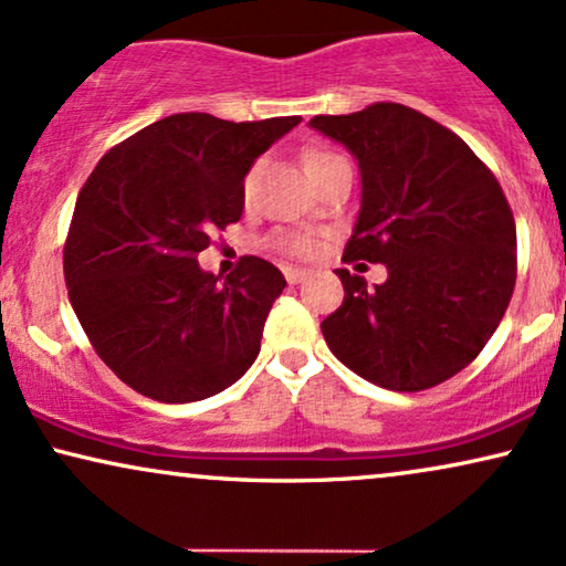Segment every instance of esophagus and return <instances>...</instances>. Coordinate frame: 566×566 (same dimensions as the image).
<instances>
[{"mask_svg": "<svg viewBox=\"0 0 566 566\" xmlns=\"http://www.w3.org/2000/svg\"><path fill=\"white\" fill-rule=\"evenodd\" d=\"M283 275H285V281H289L291 285H296L301 281H306L310 270H304V268H283Z\"/></svg>", "mask_w": 566, "mask_h": 566, "instance_id": "34e87169", "label": "esophagus"}]
</instances>
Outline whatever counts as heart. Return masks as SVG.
Segmentation results:
<instances>
[{
    "label": "heart",
    "instance_id": "heart-1",
    "mask_svg": "<svg viewBox=\"0 0 566 566\" xmlns=\"http://www.w3.org/2000/svg\"><path fill=\"white\" fill-rule=\"evenodd\" d=\"M340 160H346V158L329 148H310L304 153V168L310 171L312 179L319 171H325L327 166L340 164ZM252 179H254V174H247L244 195H249V189H252ZM270 247L285 256H310L314 252V247H317V241H314L312 233H306V231H275L273 237H270Z\"/></svg>",
    "mask_w": 566,
    "mask_h": 566
}]
</instances>
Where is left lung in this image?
Wrapping results in <instances>:
<instances>
[{
    "label": "left lung",
    "instance_id": "left-lung-1",
    "mask_svg": "<svg viewBox=\"0 0 566 566\" xmlns=\"http://www.w3.org/2000/svg\"><path fill=\"white\" fill-rule=\"evenodd\" d=\"M310 124L346 145L361 171V210L343 260L387 268L374 289L337 270L346 296L322 322L329 350L387 390L442 385L481 354L515 291L507 197L452 129L416 108L371 104Z\"/></svg>",
    "mask_w": 566,
    "mask_h": 566
}]
</instances>
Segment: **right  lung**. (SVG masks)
I'll return each mask as SVG.
<instances>
[{
    "label": "right lung",
    "mask_w": 566,
    "mask_h": 566,
    "mask_svg": "<svg viewBox=\"0 0 566 566\" xmlns=\"http://www.w3.org/2000/svg\"><path fill=\"white\" fill-rule=\"evenodd\" d=\"M298 122L174 114L114 145L87 176L64 283L95 354L135 392L195 402L254 364L283 273L241 256L220 283L197 254L241 218L249 168Z\"/></svg>",
    "instance_id": "obj_1"
}]
</instances>
